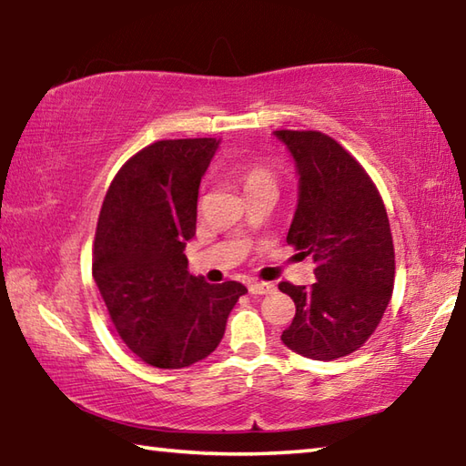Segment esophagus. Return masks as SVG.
<instances>
[{"label": "esophagus", "instance_id": "34e87169", "mask_svg": "<svg viewBox=\"0 0 466 466\" xmlns=\"http://www.w3.org/2000/svg\"><path fill=\"white\" fill-rule=\"evenodd\" d=\"M248 291L252 296H265V294H271V291H275V286L269 281H250Z\"/></svg>", "mask_w": 466, "mask_h": 466}]
</instances>
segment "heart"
<instances>
[{
  "label": "heart",
  "mask_w": 466,
  "mask_h": 466,
  "mask_svg": "<svg viewBox=\"0 0 466 466\" xmlns=\"http://www.w3.org/2000/svg\"><path fill=\"white\" fill-rule=\"evenodd\" d=\"M236 178L240 180L247 193L255 191V188L275 187V172L261 160H250L236 167Z\"/></svg>",
  "instance_id": "obj_1"
}]
</instances>
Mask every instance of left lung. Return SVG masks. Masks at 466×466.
<instances>
[{
  "instance_id": "1",
  "label": "left lung",
  "mask_w": 466,
  "mask_h": 466,
  "mask_svg": "<svg viewBox=\"0 0 466 466\" xmlns=\"http://www.w3.org/2000/svg\"><path fill=\"white\" fill-rule=\"evenodd\" d=\"M298 175V203L288 244L317 263L312 286L279 283L296 304L281 333L310 360L350 356L368 341L390 302L394 248L389 216L366 170L319 131H273Z\"/></svg>"
}]
</instances>
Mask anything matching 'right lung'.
Returning <instances> with one entry per match:
<instances>
[{
  "label": "right lung",
  "mask_w": 466,
  "mask_h": 466,
  "mask_svg": "<svg viewBox=\"0 0 466 466\" xmlns=\"http://www.w3.org/2000/svg\"><path fill=\"white\" fill-rule=\"evenodd\" d=\"M219 139H164L127 160L110 183L94 238L92 275L125 345L149 366L187 368L222 341L238 281L188 273L197 197Z\"/></svg>",
  "instance_id": "add662e5"
}]
</instances>
